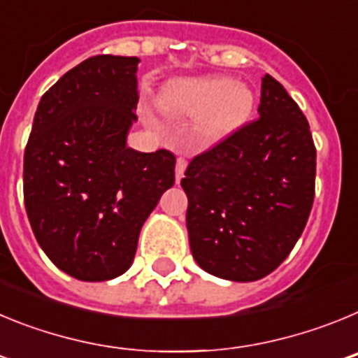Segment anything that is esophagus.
<instances>
[{
	"label": "esophagus",
	"instance_id": "34e87169",
	"mask_svg": "<svg viewBox=\"0 0 358 358\" xmlns=\"http://www.w3.org/2000/svg\"><path fill=\"white\" fill-rule=\"evenodd\" d=\"M186 164H188V161H186L185 157H177V163H176V181L177 182L181 181L182 176H185Z\"/></svg>",
	"mask_w": 358,
	"mask_h": 358
}]
</instances>
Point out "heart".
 <instances>
[{"mask_svg": "<svg viewBox=\"0 0 358 358\" xmlns=\"http://www.w3.org/2000/svg\"><path fill=\"white\" fill-rule=\"evenodd\" d=\"M248 85L227 77H204L179 80L159 96V107L172 116H197L199 138L217 141L236 129L252 109Z\"/></svg>", "mask_w": 358, "mask_h": 358, "instance_id": "obj_1", "label": "heart"}]
</instances>
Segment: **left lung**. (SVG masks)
Wrapping results in <instances>:
<instances>
[{"mask_svg": "<svg viewBox=\"0 0 358 358\" xmlns=\"http://www.w3.org/2000/svg\"><path fill=\"white\" fill-rule=\"evenodd\" d=\"M258 115L195 156L181 181L192 255L222 280L256 281L280 267L314 204L310 125L268 73Z\"/></svg>", "mask_w": 358, "mask_h": 358, "instance_id": "obj_1", "label": "left lung"}]
</instances>
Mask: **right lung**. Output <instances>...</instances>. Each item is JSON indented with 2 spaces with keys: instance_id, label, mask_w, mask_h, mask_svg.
<instances>
[{
  "instance_id": "obj_1",
  "label": "right lung",
  "mask_w": 358,
  "mask_h": 358,
  "mask_svg": "<svg viewBox=\"0 0 358 358\" xmlns=\"http://www.w3.org/2000/svg\"><path fill=\"white\" fill-rule=\"evenodd\" d=\"M138 57L96 55L41 98L23 164L24 208L50 260L80 281H106L134 260L141 226L176 182L170 150L127 147Z\"/></svg>"
}]
</instances>
